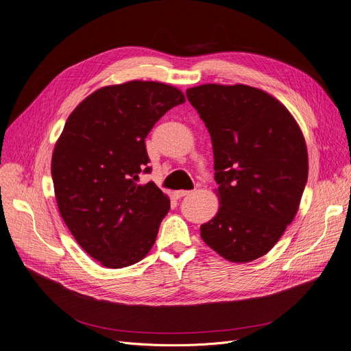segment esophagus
Listing matches in <instances>:
<instances>
[{
	"mask_svg": "<svg viewBox=\"0 0 351 351\" xmlns=\"http://www.w3.org/2000/svg\"><path fill=\"white\" fill-rule=\"evenodd\" d=\"M193 191H187V190H178V191H176L174 193V195L177 199H181V197H186V195H189V194H191Z\"/></svg>",
	"mask_w": 351,
	"mask_h": 351,
	"instance_id": "34e87169",
	"label": "esophagus"
}]
</instances>
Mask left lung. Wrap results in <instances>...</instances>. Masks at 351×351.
<instances>
[{"mask_svg":"<svg viewBox=\"0 0 351 351\" xmlns=\"http://www.w3.org/2000/svg\"><path fill=\"white\" fill-rule=\"evenodd\" d=\"M212 138L216 216L202 224L207 246L230 262H252L275 246L295 217L308 178L302 131L276 97L247 85L186 90Z\"/></svg>","mask_w":351,"mask_h":351,"instance_id":"1","label":"left lung"}]
</instances>
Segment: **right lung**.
<instances>
[{
    "label": "right lung",
    "mask_w": 351,
    "mask_h": 351,
    "mask_svg": "<svg viewBox=\"0 0 351 351\" xmlns=\"http://www.w3.org/2000/svg\"><path fill=\"white\" fill-rule=\"evenodd\" d=\"M180 89L152 80L104 86L69 115L51 156L62 219L86 254L110 269L144 259L170 210L156 184H138L151 168L145 138Z\"/></svg>",
    "instance_id": "right-lung-1"
}]
</instances>
